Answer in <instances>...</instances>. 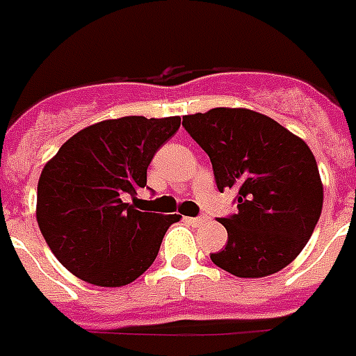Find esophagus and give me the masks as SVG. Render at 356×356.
Listing matches in <instances>:
<instances>
[{
    "instance_id": "34e87169",
    "label": "esophagus",
    "mask_w": 356,
    "mask_h": 356,
    "mask_svg": "<svg viewBox=\"0 0 356 356\" xmlns=\"http://www.w3.org/2000/svg\"><path fill=\"white\" fill-rule=\"evenodd\" d=\"M188 221L191 223V225L199 227V225H204V223H208V221H210V218H208V216H197V218H188Z\"/></svg>"
}]
</instances>
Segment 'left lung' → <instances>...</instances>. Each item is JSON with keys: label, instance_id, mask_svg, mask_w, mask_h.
I'll return each instance as SVG.
<instances>
[{"label": "left lung", "instance_id": "left-lung-1", "mask_svg": "<svg viewBox=\"0 0 356 356\" xmlns=\"http://www.w3.org/2000/svg\"><path fill=\"white\" fill-rule=\"evenodd\" d=\"M181 125L212 161L219 191L236 189L238 212L221 218L225 248L213 264L238 277L276 274L308 244L323 210V184L308 144L248 108H212Z\"/></svg>", "mask_w": 356, "mask_h": 356}]
</instances>
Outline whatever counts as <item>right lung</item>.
Instances as JSON below:
<instances>
[{
  "label": "right lung",
  "mask_w": 356,
  "mask_h": 356,
  "mask_svg": "<svg viewBox=\"0 0 356 356\" xmlns=\"http://www.w3.org/2000/svg\"><path fill=\"white\" fill-rule=\"evenodd\" d=\"M180 116H125L79 131L44 165L37 186V223L71 274L101 287H122L152 266L165 232L180 216L140 212L156 152Z\"/></svg>",
  "instance_id": "1"
}]
</instances>
